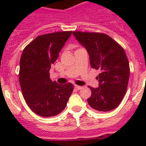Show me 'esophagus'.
<instances>
[{
    "label": "esophagus",
    "instance_id": "esophagus-1",
    "mask_svg": "<svg viewBox=\"0 0 146 146\" xmlns=\"http://www.w3.org/2000/svg\"><path fill=\"white\" fill-rule=\"evenodd\" d=\"M74 87H75V88L77 89V90H80V89H82V86H77V85H75V86H74Z\"/></svg>",
    "mask_w": 146,
    "mask_h": 146
}]
</instances>
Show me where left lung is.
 Wrapping results in <instances>:
<instances>
[{"instance_id": "left-lung-1", "label": "left lung", "mask_w": 146, "mask_h": 146, "mask_svg": "<svg viewBox=\"0 0 146 146\" xmlns=\"http://www.w3.org/2000/svg\"><path fill=\"white\" fill-rule=\"evenodd\" d=\"M73 35L88 52L91 67L101 71L97 77L99 87H89L91 96L88 103L101 112L116 108L126 94L129 78V64L124 50L104 33L74 31Z\"/></svg>"}]
</instances>
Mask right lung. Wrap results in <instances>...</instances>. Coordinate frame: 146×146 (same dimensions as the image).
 I'll return each mask as SVG.
<instances>
[{"label": "right lung", "instance_id": "add662e5", "mask_svg": "<svg viewBox=\"0 0 146 146\" xmlns=\"http://www.w3.org/2000/svg\"><path fill=\"white\" fill-rule=\"evenodd\" d=\"M72 33L55 32L37 36L22 53L19 80L23 97L32 111L40 116L59 114L73 91L72 83L52 82L49 72Z\"/></svg>", "mask_w": 146, "mask_h": 146}]
</instances>
